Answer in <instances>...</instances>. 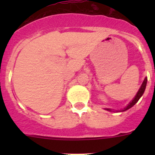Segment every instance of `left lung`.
Returning a JSON list of instances; mask_svg holds the SVG:
<instances>
[{
    "mask_svg": "<svg viewBox=\"0 0 155 155\" xmlns=\"http://www.w3.org/2000/svg\"><path fill=\"white\" fill-rule=\"evenodd\" d=\"M147 78H145L144 80H143V83H142L141 86H140V89L138 90L137 93V94L134 98V99H133L132 101H131V102L128 104V105H127V107L124 108V109H123V110L120 111V112H124V111L127 110V109H130L131 107H133V106H134V105L138 102V100L140 98V97L143 95V92H144L145 88H146V85H147ZM105 109V110L109 111V112H112V109Z\"/></svg>",
    "mask_w": 155,
    "mask_h": 155,
    "instance_id": "left-lung-1",
    "label": "left lung"
}]
</instances>
